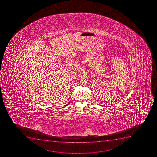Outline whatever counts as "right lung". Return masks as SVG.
<instances>
[{
  "instance_id": "right-lung-1",
  "label": "right lung",
  "mask_w": 157,
  "mask_h": 157,
  "mask_svg": "<svg viewBox=\"0 0 157 157\" xmlns=\"http://www.w3.org/2000/svg\"><path fill=\"white\" fill-rule=\"evenodd\" d=\"M68 104H69V103H68ZM68 104H67L66 105H65V106H67V105H68Z\"/></svg>"
}]
</instances>
